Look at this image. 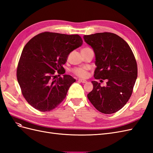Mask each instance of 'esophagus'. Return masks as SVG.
<instances>
[{"label":"esophagus","mask_w":153,"mask_h":153,"mask_svg":"<svg viewBox=\"0 0 153 153\" xmlns=\"http://www.w3.org/2000/svg\"><path fill=\"white\" fill-rule=\"evenodd\" d=\"M78 81H79L80 82H82V83H85V82H87V80H83V79H78Z\"/></svg>","instance_id":"obj_1"}]
</instances>
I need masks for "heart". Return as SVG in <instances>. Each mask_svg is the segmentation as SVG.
<instances>
[{
  "mask_svg": "<svg viewBox=\"0 0 153 153\" xmlns=\"http://www.w3.org/2000/svg\"><path fill=\"white\" fill-rule=\"evenodd\" d=\"M89 48H84L82 50H87ZM88 68L87 67H76V68H74L71 69V72L75 74V75L78 76V77L80 78H86L88 76Z\"/></svg>",
  "mask_w": 153,
  "mask_h": 153,
  "instance_id": "b5f03b06",
  "label": "heart"
}]
</instances>
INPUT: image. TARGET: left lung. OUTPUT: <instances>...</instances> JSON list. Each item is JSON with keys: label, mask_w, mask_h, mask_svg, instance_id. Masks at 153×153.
I'll list each match as a JSON object with an SVG mask.
<instances>
[{"label": "left lung", "mask_w": 153, "mask_h": 153, "mask_svg": "<svg viewBox=\"0 0 153 153\" xmlns=\"http://www.w3.org/2000/svg\"><path fill=\"white\" fill-rule=\"evenodd\" d=\"M85 42L95 53V79H107L106 85L92 81L93 89L87 98L105 114L121 110L130 98L137 77V64L129 45L111 32L85 35Z\"/></svg>", "instance_id": "1"}]
</instances>
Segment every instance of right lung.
I'll return each instance as SVG.
<instances>
[{
	"label": "right lung",
	"instance_id": "obj_1",
	"mask_svg": "<svg viewBox=\"0 0 153 153\" xmlns=\"http://www.w3.org/2000/svg\"><path fill=\"white\" fill-rule=\"evenodd\" d=\"M82 43L78 34L45 32L25 45L16 76L23 96L32 107L49 112L65 99L69 87L76 80L68 75L57 78L55 73H65L62 66L68 55Z\"/></svg>",
	"mask_w": 153,
	"mask_h": 153
}]
</instances>
